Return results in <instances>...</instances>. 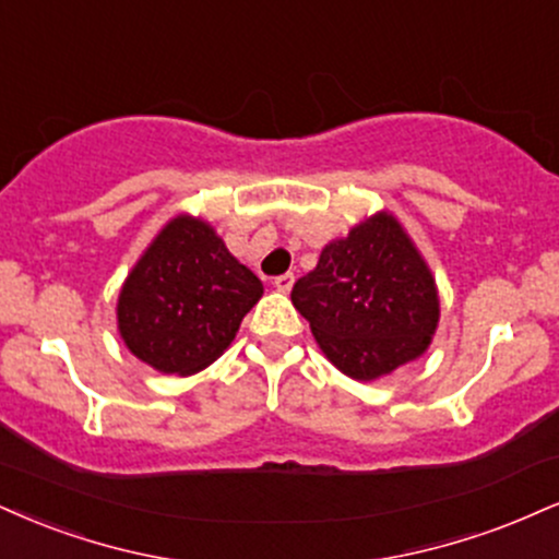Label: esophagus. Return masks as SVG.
Wrapping results in <instances>:
<instances>
[{
    "instance_id": "1",
    "label": "esophagus",
    "mask_w": 559,
    "mask_h": 559,
    "mask_svg": "<svg viewBox=\"0 0 559 559\" xmlns=\"http://www.w3.org/2000/svg\"><path fill=\"white\" fill-rule=\"evenodd\" d=\"M273 286L278 288V292H292V286H294V273H284V275H278V278L273 281Z\"/></svg>"
}]
</instances>
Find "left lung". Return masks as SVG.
<instances>
[{
    "instance_id": "8db88e82",
    "label": "left lung",
    "mask_w": 559,
    "mask_h": 559,
    "mask_svg": "<svg viewBox=\"0 0 559 559\" xmlns=\"http://www.w3.org/2000/svg\"><path fill=\"white\" fill-rule=\"evenodd\" d=\"M292 301L328 359L365 382L425 354L440 318L432 273L388 213L331 241Z\"/></svg>"
}]
</instances>
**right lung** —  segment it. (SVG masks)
<instances>
[{"label": "right lung", "mask_w": 559, "mask_h": 559, "mask_svg": "<svg viewBox=\"0 0 559 559\" xmlns=\"http://www.w3.org/2000/svg\"><path fill=\"white\" fill-rule=\"evenodd\" d=\"M262 284L203 221L179 215L153 239L119 294V333L166 374H194L226 352Z\"/></svg>", "instance_id": "1"}]
</instances>
